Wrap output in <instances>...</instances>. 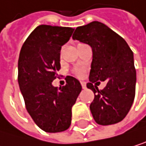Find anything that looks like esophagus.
I'll return each mask as SVG.
<instances>
[{"label": "esophagus", "mask_w": 146, "mask_h": 146, "mask_svg": "<svg viewBox=\"0 0 146 146\" xmlns=\"http://www.w3.org/2000/svg\"><path fill=\"white\" fill-rule=\"evenodd\" d=\"M80 83H81V85H82L83 89H85V88H86V83H85V82H84V81H81Z\"/></svg>", "instance_id": "1"}]
</instances>
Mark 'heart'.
<instances>
[{
    "label": "heart",
    "instance_id": "1",
    "mask_svg": "<svg viewBox=\"0 0 146 146\" xmlns=\"http://www.w3.org/2000/svg\"><path fill=\"white\" fill-rule=\"evenodd\" d=\"M75 74L78 77H82L84 75V70L82 69V68H77V69L75 70Z\"/></svg>",
    "mask_w": 146,
    "mask_h": 146
}]
</instances>
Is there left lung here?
<instances>
[{"label":"left lung","instance_id":"obj_1","mask_svg":"<svg viewBox=\"0 0 146 146\" xmlns=\"http://www.w3.org/2000/svg\"><path fill=\"white\" fill-rule=\"evenodd\" d=\"M92 49L90 83L95 95L90 110L98 125H110L122 121L133 104L136 70L133 52L125 39L100 21L77 27L72 36ZM98 81L107 82L102 91Z\"/></svg>","mask_w":146,"mask_h":146}]
</instances>
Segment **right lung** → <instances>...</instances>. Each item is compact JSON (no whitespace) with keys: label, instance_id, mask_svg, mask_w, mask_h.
<instances>
[{"label":"right lung","instance_id":"add662e5","mask_svg":"<svg viewBox=\"0 0 146 146\" xmlns=\"http://www.w3.org/2000/svg\"><path fill=\"white\" fill-rule=\"evenodd\" d=\"M75 29L40 25L21 47L18 60V83L28 112L46 132H61L71 123V109L82 90L81 84L67 76L66 85L52 82L61 69L62 46L69 42Z\"/></svg>","mask_w":146,"mask_h":146}]
</instances>
